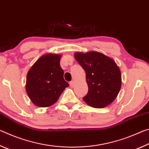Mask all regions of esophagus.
Instances as JSON below:
<instances>
[{
  "label": "esophagus",
  "mask_w": 149,
  "mask_h": 149,
  "mask_svg": "<svg viewBox=\"0 0 149 149\" xmlns=\"http://www.w3.org/2000/svg\"><path fill=\"white\" fill-rule=\"evenodd\" d=\"M74 84H75V83H74V81H72L70 82V86L71 87H74Z\"/></svg>",
  "instance_id": "obj_1"
}]
</instances>
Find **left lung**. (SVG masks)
<instances>
[{
	"label": "left lung",
	"instance_id": "left-lung-1",
	"mask_svg": "<svg viewBox=\"0 0 149 149\" xmlns=\"http://www.w3.org/2000/svg\"><path fill=\"white\" fill-rule=\"evenodd\" d=\"M75 58L85 70L89 87L83 100L97 108L111 104L119 93L122 84L120 70L115 62L96 51L76 52Z\"/></svg>",
	"mask_w": 149,
	"mask_h": 149
}]
</instances>
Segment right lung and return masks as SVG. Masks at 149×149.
Here are the masks:
<instances>
[{
    "label": "right lung",
    "instance_id": "obj_1",
    "mask_svg": "<svg viewBox=\"0 0 149 149\" xmlns=\"http://www.w3.org/2000/svg\"><path fill=\"white\" fill-rule=\"evenodd\" d=\"M60 56L48 54L32 65L27 75L26 91L35 105L47 107L56 102L69 84L64 79Z\"/></svg>",
    "mask_w": 149,
    "mask_h": 149
}]
</instances>
